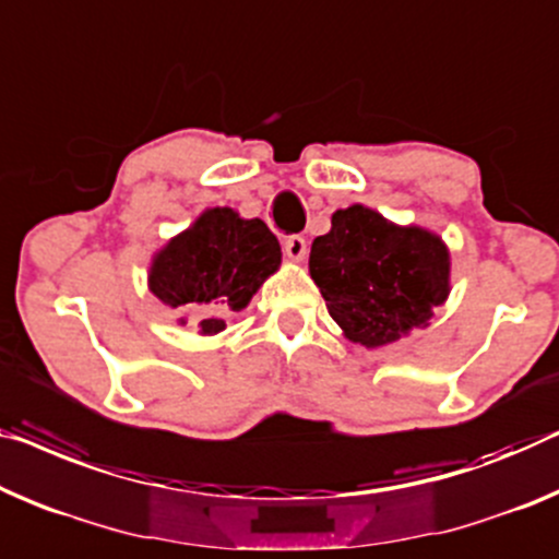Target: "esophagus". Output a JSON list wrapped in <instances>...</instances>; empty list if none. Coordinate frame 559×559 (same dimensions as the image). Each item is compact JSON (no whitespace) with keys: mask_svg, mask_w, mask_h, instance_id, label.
<instances>
[{"mask_svg":"<svg viewBox=\"0 0 559 559\" xmlns=\"http://www.w3.org/2000/svg\"><path fill=\"white\" fill-rule=\"evenodd\" d=\"M283 251L290 258V261H304L306 255V238L304 236H288L286 243H283Z\"/></svg>","mask_w":559,"mask_h":559,"instance_id":"obj_1","label":"esophagus"}]
</instances>
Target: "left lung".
<instances>
[{"mask_svg":"<svg viewBox=\"0 0 559 559\" xmlns=\"http://www.w3.org/2000/svg\"><path fill=\"white\" fill-rule=\"evenodd\" d=\"M308 269L331 319L366 348L394 344L449 296V251L424 228H402L377 211H336L311 246Z\"/></svg>","mask_w":559,"mask_h":559,"instance_id":"obj_1","label":"left lung"}]
</instances>
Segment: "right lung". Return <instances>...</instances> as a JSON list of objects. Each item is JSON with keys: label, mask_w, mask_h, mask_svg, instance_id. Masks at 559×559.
<instances>
[{"label": "right lung", "mask_w": 559, "mask_h": 559, "mask_svg": "<svg viewBox=\"0 0 559 559\" xmlns=\"http://www.w3.org/2000/svg\"><path fill=\"white\" fill-rule=\"evenodd\" d=\"M278 265V238L263 221L211 207L155 255L150 290L173 308L200 304V333H218L226 329L223 316L246 308Z\"/></svg>", "instance_id": "right-lung-1"}]
</instances>
